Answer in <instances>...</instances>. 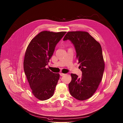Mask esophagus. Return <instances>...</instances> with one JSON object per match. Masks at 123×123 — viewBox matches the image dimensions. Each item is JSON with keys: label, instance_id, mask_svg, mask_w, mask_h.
<instances>
[{"label": "esophagus", "instance_id": "1", "mask_svg": "<svg viewBox=\"0 0 123 123\" xmlns=\"http://www.w3.org/2000/svg\"><path fill=\"white\" fill-rule=\"evenodd\" d=\"M60 76H62L65 75V74H64V73H60Z\"/></svg>", "mask_w": 123, "mask_h": 123}]
</instances>
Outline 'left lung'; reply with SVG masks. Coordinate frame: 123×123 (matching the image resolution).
Here are the masks:
<instances>
[{"mask_svg": "<svg viewBox=\"0 0 123 123\" xmlns=\"http://www.w3.org/2000/svg\"><path fill=\"white\" fill-rule=\"evenodd\" d=\"M67 40L74 46L82 73L80 78L76 74H71V80L69 84L70 95L78 100H86L95 93L103 77L105 62L102 48L87 32H69L63 40Z\"/></svg>", "mask_w": 123, "mask_h": 123, "instance_id": "left-lung-1", "label": "left lung"}]
</instances>
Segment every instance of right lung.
Masks as SVG:
<instances>
[{
    "label": "right lung",
    "instance_id": "1",
    "mask_svg": "<svg viewBox=\"0 0 123 123\" xmlns=\"http://www.w3.org/2000/svg\"><path fill=\"white\" fill-rule=\"evenodd\" d=\"M66 32L42 31L31 40L25 55L24 69L33 95L40 100L51 98L60 78L45 66Z\"/></svg>",
    "mask_w": 123,
    "mask_h": 123
}]
</instances>
